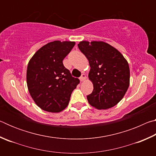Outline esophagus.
<instances>
[{"label": "esophagus", "instance_id": "esophagus-1", "mask_svg": "<svg viewBox=\"0 0 156 156\" xmlns=\"http://www.w3.org/2000/svg\"><path fill=\"white\" fill-rule=\"evenodd\" d=\"M85 79H86V75L84 74V73H83V74H82V76L80 77V80L81 82H83V81L85 80Z\"/></svg>", "mask_w": 156, "mask_h": 156}]
</instances>
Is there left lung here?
<instances>
[{
	"instance_id": "obj_1",
	"label": "left lung",
	"mask_w": 156,
	"mask_h": 156,
	"mask_svg": "<svg viewBox=\"0 0 156 156\" xmlns=\"http://www.w3.org/2000/svg\"><path fill=\"white\" fill-rule=\"evenodd\" d=\"M78 47L91 67L89 78L94 90L87 96L89 103L98 109L115 106L122 99L129 86L127 61L120 52L104 42L82 41Z\"/></svg>"
}]
</instances>
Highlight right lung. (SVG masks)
I'll return each instance as SVG.
<instances>
[{
	"mask_svg": "<svg viewBox=\"0 0 156 156\" xmlns=\"http://www.w3.org/2000/svg\"><path fill=\"white\" fill-rule=\"evenodd\" d=\"M75 42L55 41L42 47L28 63L27 84L34 102L43 110L60 112L69 104L79 83L63 65Z\"/></svg>",
	"mask_w": 156,
	"mask_h": 156,
	"instance_id": "1",
	"label": "right lung"
}]
</instances>
